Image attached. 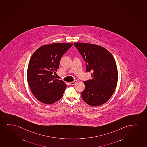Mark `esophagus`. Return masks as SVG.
<instances>
[{"label": "esophagus", "instance_id": "obj_1", "mask_svg": "<svg viewBox=\"0 0 147 147\" xmlns=\"http://www.w3.org/2000/svg\"><path fill=\"white\" fill-rule=\"evenodd\" d=\"M77 82V80H75L74 81H73V82H70V84L71 85H74Z\"/></svg>", "mask_w": 147, "mask_h": 147}]
</instances>
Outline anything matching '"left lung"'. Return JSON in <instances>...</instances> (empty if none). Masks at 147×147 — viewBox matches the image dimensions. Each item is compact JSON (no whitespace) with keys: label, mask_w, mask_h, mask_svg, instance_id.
<instances>
[{"label":"left lung","mask_w":147,"mask_h":147,"mask_svg":"<svg viewBox=\"0 0 147 147\" xmlns=\"http://www.w3.org/2000/svg\"><path fill=\"white\" fill-rule=\"evenodd\" d=\"M86 62L87 72L93 71L92 79L84 81L85 89L82 99L91 106L103 105L109 100L116 88L118 69L112 54L102 46L86 43L75 42Z\"/></svg>","instance_id":"8db88e82"}]
</instances>
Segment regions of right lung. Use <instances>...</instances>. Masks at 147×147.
Returning a JSON list of instances; mask_svg holds the SVG:
<instances>
[{"label": "right lung", "instance_id": "right-lung-1", "mask_svg": "<svg viewBox=\"0 0 147 147\" xmlns=\"http://www.w3.org/2000/svg\"><path fill=\"white\" fill-rule=\"evenodd\" d=\"M72 43L46 44L33 53L29 62L27 77L31 91L42 103L51 104L61 99L67 85L55 78L62 56Z\"/></svg>", "mask_w": 147, "mask_h": 147}]
</instances>
